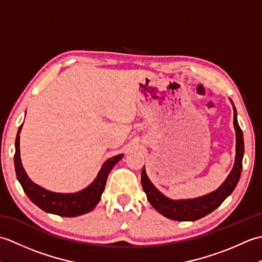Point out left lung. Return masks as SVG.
Listing matches in <instances>:
<instances>
[{
    "instance_id": "8db88e82",
    "label": "left lung",
    "mask_w": 262,
    "mask_h": 262,
    "mask_svg": "<svg viewBox=\"0 0 262 262\" xmlns=\"http://www.w3.org/2000/svg\"><path fill=\"white\" fill-rule=\"evenodd\" d=\"M232 102V101H231ZM233 103V102H232ZM234 110V128L236 135V145H235V162L233 169L230 172L226 180L222 183V186L216 189L215 191L205 194V196L193 198V199H181L173 200L159 191L145 172V168L142 170V186L144 191L146 193L147 200L153 207L157 209L160 214L168 217L173 221H197L202 217L210 214L214 211L224 200L230 196L232 191L234 190L238 179L242 172V160L244 153V142H243V133L237 122L236 109L233 105Z\"/></svg>"
}]
</instances>
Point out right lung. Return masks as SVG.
<instances>
[{
  "mask_svg": "<svg viewBox=\"0 0 262 262\" xmlns=\"http://www.w3.org/2000/svg\"><path fill=\"white\" fill-rule=\"evenodd\" d=\"M22 125L19 127L15 138L14 168L16 178H18L27 196L40 209L58 216L74 217L91 211L101 199V194L104 190L109 172L113 170L115 164L122 159L124 154L116 155V157L105 161L94 181L83 190L74 193L49 191L46 190L45 188L36 185L35 182H32L30 178L27 176L24 166H22L20 158V132Z\"/></svg>",
  "mask_w": 262,
  "mask_h": 262,
  "instance_id": "add662e5",
  "label": "right lung"
}]
</instances>
